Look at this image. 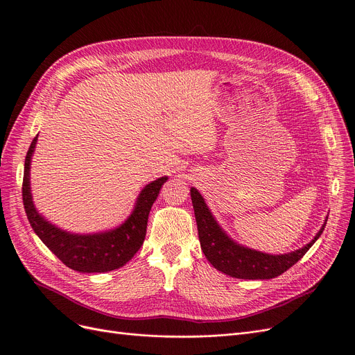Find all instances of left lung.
<instances>
[{
	"instance_id": "left-lung-1",
	"label": "left lung",
	"mask_w": 355,
	"mask_h": 355,
	"mask_svg": "<svg viewBox=\"0 0 355 355\" xmlns=\"http://www.w3.org/2000/svg\"><path fill=\"white\" fill-rule=\"evenodd\" d=\"M191 198L198 223L200 248L207 258L220 272L239 279H270L284 274L295 265L321 236L327 219L318 234L304 248L284 255H269L255 249H249L229 238L218 225L202 195L192 187Z\"/></svg>"
}]
</instances>
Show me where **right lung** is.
<instances>
[{
	"label": "right lung",
	"mask_w": 355,
	"mask_h": 355,
	"mask_svg": "<svg viewBox=\"0 0 355 355\" xmlns=\"http://www.w3.org/2000/svg\"><path fill=\"white\" fill-rule=\"evenodd\" d=\"M37 137L38 135L31 141L27 152L23 179L24 209L37 236L62 263L78 272H107L126 265L143 245L152 205L168 178H159L143 187L132 215L119 227L100 234H71L46 220L37 212L33 203L30 168Z\"/></svg>",
	"instance_id": "1"
}]
</instances>
